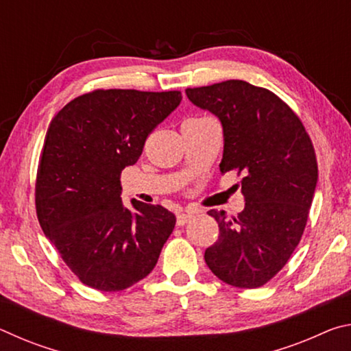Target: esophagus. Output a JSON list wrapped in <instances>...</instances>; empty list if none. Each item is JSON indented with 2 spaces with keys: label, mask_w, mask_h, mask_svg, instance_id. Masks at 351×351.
<instances>
[{
  "label": "esophagus",
  "mask_w": 351,
  "mask_h": 351,
  "mask_svg": "<svg viewBox=\"0 0 351 351\" xmlns=\"http://www.w3.org/2000/svg\"><path fill=\"white\" fill-rule=\"evenodd\" d=\"M192 217H193L192 212H181V213H178L176 223H178V226H184Z\"/></svg>",
  "instance_id": "1"
}]
</instances>
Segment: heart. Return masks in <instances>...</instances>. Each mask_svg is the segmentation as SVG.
I'll list each match as a JSON object with an SVG mask.
<instances>
[{"mask_svg": "<svg viewBox=\"0 0 351 351\" xmlns=\"http://www.w3.org/2000/svg\"><path fill=\"white\" fill-rule=\"evenodd\" d=\"M192 119H197V117H192Z\"/></svg>", "mask_w": 351, "mask_h": 351, "instance_id": "1", "label": "heart"}]
</instances>
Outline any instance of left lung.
<instances>
[{
	"label": "left lung",
	"instance_id": "obj_1",
	"mask_svg": "<svg viewBox=\"0 0 351 351\" xmlns=\"http://www.w3.org/2000/svg\"><path fill=\"white\" fill-rule=\"evenodd\" d=\"M190 102L223 127L219 170H239L245 209L237 218L209 210L219 237L204 260L219 280L257 288L271 280L299 245L317 186L314 148L294 111L245 80L187 88Z\"/></svg>",
	"mask_w": 351,
	"mask_h": 351
}]
</instances>
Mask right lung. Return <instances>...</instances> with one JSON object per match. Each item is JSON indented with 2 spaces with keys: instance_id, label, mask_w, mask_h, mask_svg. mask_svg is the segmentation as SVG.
<instances>
[{
  "instance_id": "1",
  "label": "right lung",
  "mask_w": 351,
  "mask_h": 351,
  "mask_svg": "<svg viewBox=\"0 0 351 351\" xmlns=\"http://www.w3.org/2000/svg\"><path fill=\"white\" fill-rule=\"evenodd\" d=\"M181 100L180 91L99 90L71 100L51 121L35 184L38 221L88 287L138 283L173 232L176 217L165 207L138 199L123 206L121 173Z\"/></svg>"
}]
</instances>
